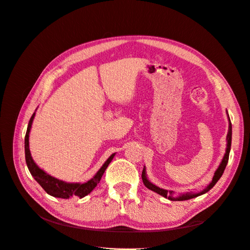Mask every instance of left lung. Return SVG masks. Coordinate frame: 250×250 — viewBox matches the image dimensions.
Here are the masks:
<instances>
[{"instance_id": "obj_1", "label": "left lung", "mask_w": 250, "mask_h": 250, "mask_svg": "<svg viewBox=\"0 0 250 250\" xmlns=\"http://www.w3.org/2000/svg\"><path fill=\"white\" fill-rule=\"evenodd\" d=\"M229 116V113H228ZM226 141H228V144H226V152L223 156V160L221 162V164L219 165L218 169L216 170L215 174H214V177L211 179L210 183L206 186L204 188H202L201 190L199 191H196V192H191V193H186V194H180V195H175L174 194L173 191H168V190H164V188H161L156 187L155 185H153L152 183H150L148 180L147 176H146V169L144 167L143 172H142V179H143V183L144 185L146 186V188H148L149 190L153 191L157 194H160L161 196L165 198H168L169 200L172 201H184V200H188V199H192L195 197H198V196L202 195V194H206L207 192H208L211 188H213L217 181L220 179V177L222 176V174L226 168V165L229 163V151H230V146H231V123H230V120H229V132H228V137H226Z\"/></svg>"}]
</instances>
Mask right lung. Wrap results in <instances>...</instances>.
Returning a JSON list of instances; mask_svg holds the SVG:
<instances>
[{
    "instance_id": "obj_1",
    "label": "right lung",
    "mask_w": 250,
    "mask_h": 250,
    "mask_svg": "<svg viewBox=\"0 0 250 250\" xmlns=\"http://www.w3.org/2000/svg\"><path fill=\"white\" fill-rule=\"evenodd\" d=\"M34 116H35V112L33 113L31 119H30V121H29L26 137H25L26 164H27V167H28L30 173H31V175L34 177V179L37 181V183L42 186L43 190L46 191L49 195L53 196V197L69 199L70 197H74V196H77V197H79V198H83L84 196L88 195L96 188V186L99 184L103 173L108 167L109 163L112 161V158H113V156H115L116 153L111 154L108 157V160L103 164L100 170L96 173V175L84 184H79V183L70 184V183H65V181H62V180H59L55 177L49 175V174H47L43 170H42L39 166L34 163L33 158L31 156V153H30L29 132H30V129H31V125L33 122Z\"/></svg>"
}]
</instances>
